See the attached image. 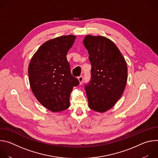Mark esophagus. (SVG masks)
Instances as JSON below:
<instances>
[{"label":"esophagus","instance_id":"esophagus-1","mask_svg":"<svg viewBox=\"0 0 158 158\" xmlns=\"http://www.w3.org/2000/svg\"><path fill=\"white\" fill-rule=\"evenodd\" d=\"M78 80H79V84H80V85L81 84H82V81H83V77L81 76H80V77H78Z\"/></svg>","mask_w":158,"mask_h":158}]
</instances>
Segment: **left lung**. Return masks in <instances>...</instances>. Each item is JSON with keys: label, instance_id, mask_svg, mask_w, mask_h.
<instances>
[{"label": "left lung", "instance_id": "left-lung-1", "mask_svg": "<svg viewBox=\"0 0 158 158\" xmlns=\"http://www.w3.org/2000/svg\"><path fill=\"white\" fill-rule=\"evenodd\" d=\"M83 43L91 64V79L85 84L89 107L104 112L113 107L125 89L127 67L121 52L110 39L87 35Z\"/></svg>", "mask_w": 158, "mask_h": 158}]
</instances>
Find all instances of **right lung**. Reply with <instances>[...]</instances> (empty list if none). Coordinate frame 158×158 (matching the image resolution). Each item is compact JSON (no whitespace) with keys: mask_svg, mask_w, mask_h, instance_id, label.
I'll use <instances>...</instances> for the list:
<instances>
[{"mask_svg":"<svg viewBox=\"0 0 158 158\" xmlns=\"http://www.w3.org/2000/svg\"><path fill=\"white\" fill-rule=\"evenodd\" d=\"M76 36L63 35L51 39L38 49L29 65L32 91L38 101L52 112L68 108L70 95L79 80L71 73L67 54Z\"/></svg>","mask_w":158,"mask_h":158,"instance_id":"right-lung-1","label":"right lung"}]
</instances>
